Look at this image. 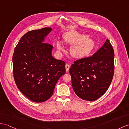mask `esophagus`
<instances>
[{
    "label": "esophagus",
    "mask_w": 129,
    "mask_h": 129,
    "mask_svg": "<svg viewBox=\"0 0 129 129\" xmlns=\"http://www.w3.org/2000/svg\"><path fill=\"white\" fill-rule=\"evenodd\" d=\"M65 67H66V72H68L69 71V70H70V65H69V64H66L65 66Z\"/></svg>",
    "instance_id": "esophagus-1"
}]
</instances>
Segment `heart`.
I'll use <instances>...</instances> for the list:
<instances>
[{"label":"heart","instance_id":"heart-1","mask_svg":"<svg viewBox=\"0 0 129 129\" xmlns=\"http://www.w3.org/2000/svg\"><path fill=\"white\" fill-rule=\"evenodd\" d=\"M63 38L66 42L73 44L71 48V54L75 58H80L87 56L92 51L95 45L93 41L87 38V36L73 29L65 32ZM56 47L59 51H62L63 49L62 42H57Z\"/></svg>","mask_w":129,"mask_h":129}]
</instances>
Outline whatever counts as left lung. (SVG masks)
Wrapping results in <instances>:
<instances>
[{
    "mask_svg": "<svg viewBox=\"0 0 129 129\" xmlns=\"http://www.w3.org/2000/svg\"><path fill=\"white\" fill-rule=\"evenodd\" d=\"M114 53L108 39L92 56L74 62L70 73L75 94L84 100L95 101L107 91L113 77Z\"/></svg>",
    "mask_w": 129,
    "mask_h": 129,
    "instance_id": "obj_1",
    "label": "left lung"
}]
</instances>
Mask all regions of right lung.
Segmentation results:
<instances>
[{"label":"right lung","mask_w":129,"mask_h":129,"mask_svg":"<svg viewBox=\"0 0 129 129\" xmlns=\"http://www.w3.org/2000/svg\"><path fill=\"white\" fill-rule=\"evenodd\" d=\"M52 28L30 30L22 37L12 56L15 83L34 102H43L53 95L57 81L66 73L65 62L53 57V46L44 43Z\"/></svg>","instance_id":"1"}]
</instances>
